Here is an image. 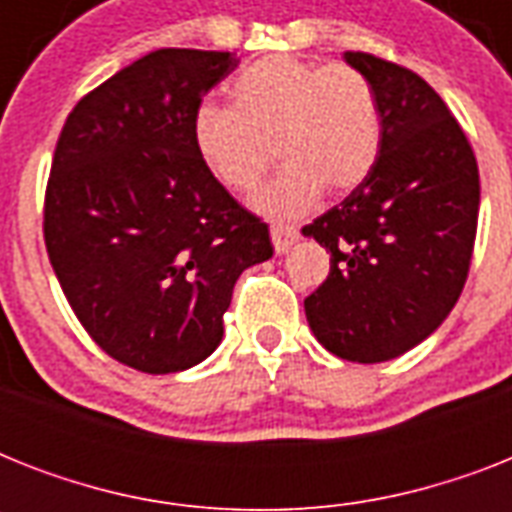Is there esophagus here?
Listing matches in <instances>:
<instances>
[{
  "label": "esophagus",
  "instance_id": "obj_1",
  "mask_svg": "<svg viewBox=\"0 0 512 512\" xmlns=\"http://www.w3.org/2000/svg\"><path fill=\"white\" fill-rule=\"evenodd\" d=\"M271 239H273V247H276V252H287L292 244H295L297 239H300V231H297L295 225H271Z\"/></svg>",
  "mask_w": 512,
  "mask_h": 512
}]
</instances>
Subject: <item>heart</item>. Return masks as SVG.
<instances>
[{
  "instance_id": "b5f03b06",
  "label": "heart",
  "mask_w": 512,
  "mask_h": 512,
  "mask_svg": "<svg viewBox=\"0 0 512 512\" xmlns=\"http://www.w3.org/2000/svg\"><path fill=\"white\" fill-rule=\"evenodd\" d=\"M233 108L201 103L191 135L204 170L231 193L255 191L273 148L284 167L257 193V212L297 217L321 199L356 191L382 148V111L364 71L268 55L231 84Z\"/></svg>"
}]
</instances>
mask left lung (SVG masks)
Returning <instances> with one entry per match:
<instances>
[{
    "instance_id": "8db88e82",
    "label": "left lung",
    "mask_w": 512,
    "mask_h": 512,
    "mask_svg": "<svg viewBox=\"0 0 512 512\" xmlns=\"http://www.w3.org/2000/svg\"><path fill=\"white\" fill-rule=\"evenodd\" d=\"M345 60L377 92L382 148L366 183L303 228L329 249L305 316L329 353L380 364L433 335L460 300L481 183L460 122L422 76L369 52Z\"/></svg>"
}]
</instances>
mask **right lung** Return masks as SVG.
<instances>
[{"instance_id":"add662e5","label":"right lung","mask_w":512,"mask_h":512,"mask_svg":"<svg viewBox=\"0 0 512 512\" xmlns=\"http://www.w3.org/2000/svg\"><path fill=\"white\" fill-rule=\"evenodd\" d=\"M236 66L231 52H148L76 103L55 146L52 271L87 335L138 372L204 361L241 271L273 255L268 225L193 148L201 98Z\"/></svg>"}]
</instances>
